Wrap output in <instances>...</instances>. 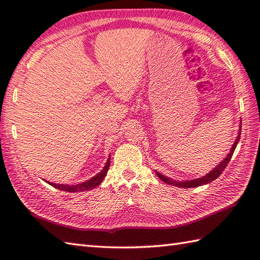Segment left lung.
<instances>
[{
    "mask_svg": "<svg viewBox=\"0 0 260 260\" xmlns=\"http://www.w3.org/2000/svg\"><path fill=\"white\" fill-rule=\"evenodd\" d=\"M242 123V122H240ZM240 134H242V124H240L239 126V132H238V136H237V139L235 143L233 144L232 147V150L229 154H227V156L225 157L224 161H221L218 166L216 168H214L213 171H211L210 173L206 174L205 176H203V178L201 179H195V180H189V181H173V180H170L169 178H167V176H164L160 173H157V176H159V179L162 180L164 183H167V184H171V185H174V186H180V187H196V186H201V185H204V184H207V183H210L214 180H216L218 176L223 173V171L225 170V168L227 167V164L230 163L232 156H233V153L234 151H235L236 147H237V143L239 141L240 139Z\"/></svg>",
    "mask_w": 260,
    "mask_h": 260,
    "instance_id": "8db88e82",
    "label": "left lung"
}]
</instances>
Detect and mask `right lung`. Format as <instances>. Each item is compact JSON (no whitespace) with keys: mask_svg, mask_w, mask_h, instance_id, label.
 Segmentation results:
<instances>
[{"mask_svg":"<svg viewBox=\"0 0 260 260\" xmlns=\"http://www.w3.org/2000/svg\"><path fill=\"white\" fill-rule=\"evenodd\" d=\"M110 167V157L107 161L106 166L104 167V169L101 170V172L98 173L96 176H93L92 179L88 180L84 183H79V184H55V183L52 182H47L49 185L54 186L55 188H58L60 191H65V192H84V191H89L91 188L97 187L101 182L104 181L105 176L108 172Z\"/></svg>","mask_w":260,"mask_h":260,"instance_id":"obj_1","label":"right lung"}]
</instances>
